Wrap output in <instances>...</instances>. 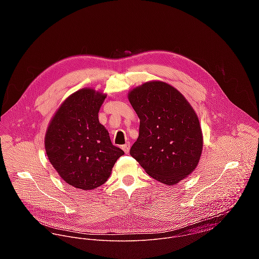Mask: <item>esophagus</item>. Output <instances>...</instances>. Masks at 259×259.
Instances as JSON below:
<instances>
[{
	"label": "esophagus",
	"instance_id": "34e87169",
	"mask_svg": "<svg viewBox=\"0 0 259 259\" xmlns=\"http://www.w3.org/2000/svg\"><path fill=\"white\" fill-rule=\"evenodd\" d=\"M121 148L123 149V151H124L125 153H128V152H130V148H131V144L127 142L126 144H124L123 146H121Z\"/></svg>",
	"mask_w": 259,
	"mask_h": 259
}]
</instances>
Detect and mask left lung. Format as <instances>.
<instances>
[{"mask_svg": "<svg viewBox=\"0 0 259 259\" xmlns=\"http://www.w3.org/2000/svg\"><path fill=\"white\" fill-rule=\"evenodd\" d=\"M128 101L141 120L131 155L155 181L179 184L194 170L202 151L195 111L176 88L159 80L132 90Z\"/></svg>", "mask_w": 259, "mask_h": 259, "instance_id": "1", "label": "left lung"}]
</instances>
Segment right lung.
<instances>
[{"label":"right lung","mask_w":259,"mask_h":259,"mask_svg":"<svg viewBox=\"0 0 259 259\" xmlns=\"http://www.w3.org/2000/svg\"><path fill=\"white\" fill-rule=\"evenodd\" d=\"M107 95L81 89L71 95L53 116L45 137L48 158L60 177L75 188L104 185L124 152L111 144L99 111Z\"/></svg>","instance_id":"right-lung-1"}]
</instances>
